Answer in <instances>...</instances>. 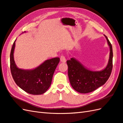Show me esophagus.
I'll use <instances>...</instances> for the list:
<instances>
[{"label": "esophagus", "mask_w": 123, "mask_h": 123, "mask_svg": "<svg viewBox=\"0 0 123 123\" xmlns=\"http://www.w3.org/2000/svg\"><path fill=\"white\" fill-rule=\"evenodd\" d=\"M60 61L63 63H65L66 62V59H65V57L64 55H61L60 56Z\"/></svg>", "instance_id": "esophagus-1"}]
</instances>
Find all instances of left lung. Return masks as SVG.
Returning a JSON list of instances; mask_svg holds the SVG:
<instances>
[{
  "label": "left lung",
  "instance_id": "obj_1",
  "mask_svg": "<svg viewBox=\"0 0 123 123\" xmlns=\"http://www.w3.org/2000/svg\"><path fill=\"white\" fill-rule=\"evenodd\" d=\"M104 36L110 46V55L108 64L104 70L90 71L73 58L67 61L70 84L77 92L81 93L93 92L104 85L110 78L113 68V50L109 40Z\"/></svg>",
  "mask_w": 123,
  "mask_h": 123
}]
</instances>
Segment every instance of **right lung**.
Returning a JSON list of instances; mask_svg holds the SVG:
<instances>
[{"instance_id": "obj_1", "label": "right lung", "mask_w": 123, "mask_h": 123, "mask_svg": "<svg viewBox=\"0 0 123 123\" xmlns=\"http://www.w3.org/2000/svg\"><path fill=\"white\" fill-rule=\"evenodd\" d=\"M14 41L10 55L11 75L16 84L25 92L33 95L45 93L50 86L53 75L60 62L59 58L47 60L33 70H24L17 67L13 59Z\"/></svg>"}]
</instances>
